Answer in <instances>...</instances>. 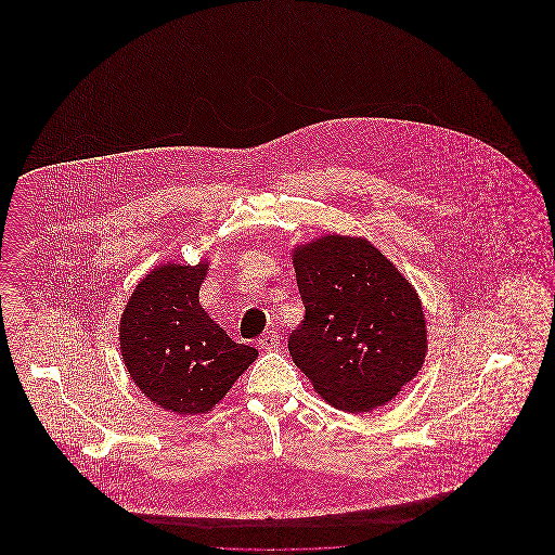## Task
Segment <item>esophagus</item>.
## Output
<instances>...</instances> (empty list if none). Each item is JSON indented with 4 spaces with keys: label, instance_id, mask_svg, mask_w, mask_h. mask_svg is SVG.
I'll list each match as a JSON object with an SVG mask.
<instances>
[{
    "label": "esophagus",
    "instance_id": "34e87169",
    "mask_svg": "<svg viewBox=\"0 0 555 555\" xmlns=\"http://www.w3.org/2000/svg\"><path fill=\"white\" fill-rule=\"evenodd\" d=\"M279 344H281V337L274 333V331H268L264 337L260 339V347L266 349V351H272V349H279Z\"/></svg>",
    "mask_w": 555,
    "mask_h": 555
}]
</instances>
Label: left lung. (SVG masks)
I'll return each instance as SVG.
<instances>
[{
  "label": "left lung",
  "mask_w": 555,
  "mask_h": 555,
  "mask_svg": "<svg viewBox=\"0 0 555 555\" xmlns=\"http://www.w3.org/2000/svg\"><path fill=\"white\" fill-rule=\"evenodd\" d=\"M304 322L289 335L295 366L349 414L389 403L426 356L412 283L364 237L326 235L293 249Z\"/></svg>",
  "instance_id": "left-lung-1"
}]
</instances>
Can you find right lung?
<instances>
[{
	"label": "right lung",
	"instance_id": "1",
	"mask_svg": "<svg viewBox=\"0 0 555 555\" xmlns=\"http://www.w3.org/2000/svg\"><path fill=\"white\" fill-rule=\"evenodd\" d=\"M208 260L154 268L120 318V353L139 391L179 416L210 412L258 349L235 344L199 306Z\"/></svg>",
	"mask_w": 555,
	"mask_h": 555
}]
</instances>
